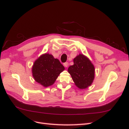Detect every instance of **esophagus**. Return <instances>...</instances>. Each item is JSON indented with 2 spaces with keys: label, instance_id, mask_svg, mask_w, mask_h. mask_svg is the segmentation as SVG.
Listing matches in <instances>:
<instances>
[{
  "label": "esophagus",
  "instance_id": "obj_1",
  "mask_svg": "<svg viewBox=\"0 0 129 129\" xmlns=\"http://www.w3.org/2000/svg\"><path fill=\"white\" fill-rule=\"evenodd\" d=\"M68 65H69V63H68V62H65V63H63V66H64L65 67H68Z\"/></svg>",
  "mask_w": 129,
  "mask_h": 129
}]
</instances>
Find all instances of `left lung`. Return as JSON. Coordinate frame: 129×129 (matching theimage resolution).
Segmentation results:
<instances>
[{"label": "left lung", "mask_w": 129, "mask_h": 129, "mask_svg": "<svg viewBox=\"0 0 129 129\" xmlns=\"http://www.w3.org/2000/svg\"><path fill=\"white\" fill-rule=\"evenodd\" d=\"M73 80L80 89H85L92 83L95 76V68L88 58L80 54L74 59V64L68 69Z\"/></svg>", "instance_id": "left-lung-1"}]
</instances>
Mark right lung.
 I'll return each instance as SVG.
<instances>
[{
  "instance_id": "right-lung-1",
  "label": "right lung",
  "mask_w": 129,
  "mask_h": 129,
  "mask_svg": "<svg viewBox=\"0 0 129 129\" xmlns=\"http://www.w3.org/2000/svg\"><path fill=\"white\" fill-rule=\"evenodd\" d=\"M64 67L52 55L45 54L35 61L32 67L33 76L38 83L45 87L52 85Z\"/></svg>"
}]
</instances>
